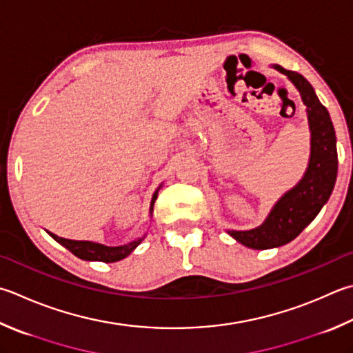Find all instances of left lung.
<instances>
[{"label": "left lung", "instance_id": "1", "mask_svg": "<svg viewBox=\"0 0 353 353\" xmlns=\"http://www.w3.org/2000/svg\"><path fill=\"white\" fill-rule=\"evenodd\" d=\"M274 69L284 73L300 92L307 112L310 155L303 178L278 199L263 224L249 230L228 229V234L238 243L258 250L280 248L300 235L329 201L338 174L336 137L327 109L300 73L285 70L276 64Z\"/></svg>", "mask_w": 353, "mask_h": 353}]
</instances>
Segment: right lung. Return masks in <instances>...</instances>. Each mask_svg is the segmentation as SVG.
<instances>
[{
	"instance_id": "add662e5",
	"label": "right lung",
	"mask_w": 353,
	"mask_h": 353,
	"mask_svg": "<svg viewBox=\"0 0 353 353\" xmlns=\"http://www.w3.org/2000/svg\"><path fill=\"white\" fill-rule=\"evenodd\" d=\"M163 184H159V188L154 192L152 195V201H150V209H149V215L152 218V212H154V204L158 198V190L161 189ZM48 234L55 239L57 243L64 245L65 249L70 250L73 255L85 259V261H103V263H115L119 261V259H124L125 256H129L132 252H134L139 243L145 238V234L143 236H139L134 241H130L129 244L124 245H104L94 241H78V239H68V238H61L52 232H48Z\"/></svg>"
}]
</instances>
